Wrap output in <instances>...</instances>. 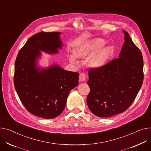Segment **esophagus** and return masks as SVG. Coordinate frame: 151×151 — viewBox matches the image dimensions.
Masks as SVG:
<instances>
[{
	"mask_svg": "<svg viewBox=\"0 0 151 151\" xmlns=\"http://www.w3.org/2000/svg\"><path fill=\"white\" fill-rule=\"evenodd\" d=\"M86 74L84 73H81L79 74V81H84L86 80Z\"/></svg>",
	"mask_w": 151,
	"mask_h": 151,
	"instance_id": "esophagus-1",
	"label": "esophagus"
}]
</instances>
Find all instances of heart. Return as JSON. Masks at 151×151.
<instances>
[{
    "label": "heart",
    "mask_w": 151,
    "mask_h": 151,
    "mask_svg": "<svg viewBox=\"0 0 151 151\" xmlns=\"http://www.w3.org/2000/svg\"><path fill=\"white\" fill-rule=\"evenodd\" d=\"M106 43L104 39L101 37H96L78 44L73 49L75 55H70L68 56L70 61L72 63H76L75 56L78 58L84 59L97 51L96 53H94L95 54L88 58L87 64L89 66L93 67H99L104 65L114 52V48L112 46L101 48Z\"/></svg>",
    "instance_id": "obj_1"
}]
</instances>
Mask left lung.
Returning a JSON list of instances; mask_svg holds the SVG:
<instances>
[{"mask_svg": "<svg viewBox=\"0 0 151 151\" xmlns=\"http://www.w3.org/2000/svg\"><path fill=\"white\" fill-rule=\"evenodd\" d=\"M119 58L104 65L90 68L87 84L90 88L87 104L94 115L110 117L124 112L135 100L143 82V59L129 33Z\"/></svg>", "mask_w": 151, "mask_h": 151, "instance_id": "left-lung-1", "label": "left lung"}]
</instances>
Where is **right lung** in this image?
<instances>
[{"mask_svg": "<svg viewBox=\"0 0 151 151\" xmlns=\"http://www.w3.org/2000/svg\"><path fill=\"white\" fill-rule=\"evenodd\" d=\"M60 34L42 32L32 36L19 50L15 62L14 84L20 100L29 113L46 119L63 112L70 91L78 84L77 72L58 65L41 70L37 67L41 51L58 53L63 45Z\"/></svg>", "mask_w": 151, "mask_h": 151, "instance_id": "obj_1", "label": "right lung"}]
</instances>
